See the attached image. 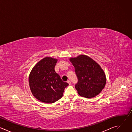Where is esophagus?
I'll return each mask as SVG.
<instances>
[{
	"mask_svg": "<svg viewBox=\"0 0 132 132\" xmlns=\"http://www.w3.org/2000/svg\"><path fill=\"white\" fill-rule=\"evenodd\" d=\"M67 82L69 85L71 84V81H70V80H68L67 81Z\"/></svg>",
	"mask_w": 132,
	"mask_h": 132,
	"instance_id": "1",
	"label": "esophagus"
}]
</instances>
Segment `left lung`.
<instances>
[{"instance_id":"left-lung-1","label":"left lung","mask_w":132,"mask_h":132,"mask_svg":"<svg viewBox=\"0 0 132 132\" xmlns=\"http://www.w3.org/2000/svg\"><path fill=\"white\" fill-rule=\"evenodd\" d=\"M78 78L75 85L79 95L86 98L97 96L104 88L106 77L100 66L89 56L80 55L70 58Z\"/></svg>"}]
</instances>
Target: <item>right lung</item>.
Returning a JSON list of instances; mask_svg holds the SVG:
<instances>
[{
    "mask_svg": "<svg viewBox=\"0 0 132 132\" xmlns=\"http://www.w3.org/2000/svg\"><path fill=\"white\" fill-rule=\"evenodd\" d=\"M57 59L45 57L32 68L29 78L30 90L39 101L53 103L60 99L68 84L55 71Z\"/></svg>",
    "mask_w": 132,
    "mask_h": 132,
    "instance_id": "add662e5",
    "label": "right lung"
}]
</instances>
